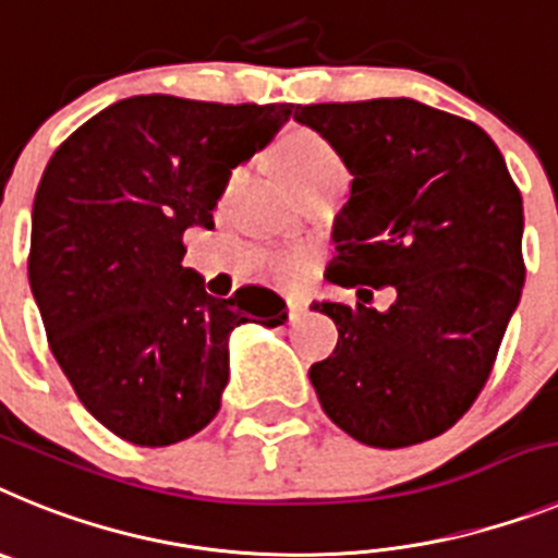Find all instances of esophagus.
Listing matches in <instances>:
<instances>
[{
    "label": "esophagus",
    "instance_id": "1",
    "mask_svg": "<svg viewBox=\"0 0 558 558\" xmlns=\"http://www.w3.org/2000/svg\"><path fill=\"white\" fill-rule=\"evenodd\" d=\"M308 312V300H303V298H294V300H289V319H300L303 317V314Z\"/></svg>",
    "mask_w": 558,
    "mask_h": 558
}]
</instances>
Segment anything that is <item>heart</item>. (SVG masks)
Returning <instances> with one entry per match:
<instances>
[{
	"label": "heart",
	"instance_id": "obj_1",
	"mask_svg": "<svg viewBox=\"0 0 558 558\" xmlns=\"http://www.w3.org/2000/svg\"><path fill=\"white\" fill-rule=\"evenodd\" d=\"M275 159L283 173V179L292 185V191L312 185L319 177H328L333 171H345V162L339 151L326 137L314 129H292L278 140ZM306 269V255L303 252H286L272 260V272L280 280H294Z\"/></svg>",
	"mask_w": 558,
	"mask_h": 558
}]
</instances>
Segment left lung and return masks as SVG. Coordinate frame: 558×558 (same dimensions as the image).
<instances>
[{"label": "left lung", "instance_id": "left-lung-1", "mask_svg": "<svg viewBox=\"0 0 558 558\" xmlns=\"http://www.w3.org/2000/svg\"><path fill=\"white\" fill-rule=\"evenodd\" d=\"M351 171L328 280L362 303H314L337 348L308 371L328 418L360 444L413 447L463 418L488 381L525 283L522 196L472 120L410 98L298 106ZM367 284H393L387 313ZM372 294V293H371Z\"/></svg>", "mask_w": 558, "mask_h": 558}]
</instances>
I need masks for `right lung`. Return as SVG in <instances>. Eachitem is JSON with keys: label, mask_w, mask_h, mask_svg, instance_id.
I'll return each mask as SVG.
<instances>
[{"label": "right lung", "mask_w": 558, "mask_h": 558, "mask_svg": "<svg viewBox=\"0 0 558 558\" xmlns=\"http://www.w3.org/2000/svg\"><path fill=\"white\" fill-rule=\"evenodd\" d=\"M292 111L137 95L86 120L47 162L27 278L52 356L118 438L171 447L205 429L230 379L232 328L286 323L264 286L210 298L182 266V235L210 230L232 168Z\"/></svg>", "instance_id": "right-lung-1"}]
</instances>
